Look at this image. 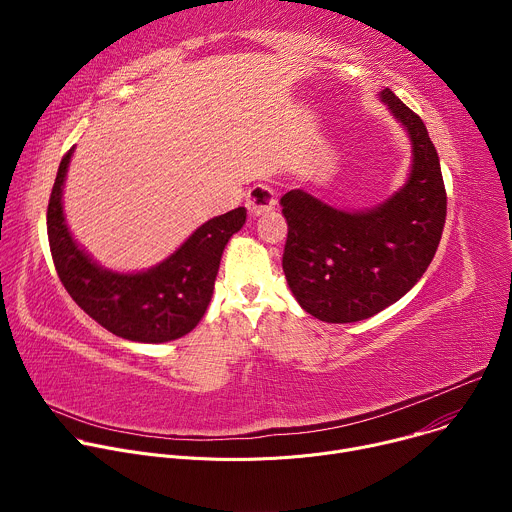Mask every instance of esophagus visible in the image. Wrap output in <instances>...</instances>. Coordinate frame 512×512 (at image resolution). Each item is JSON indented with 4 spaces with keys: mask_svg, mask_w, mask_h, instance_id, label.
Returning a JSON list of instances; mask_svg holds the SVG:
<instances>
[{
    "mask_svg": "<svg viewBox=\"0 0 512 512\" xmlns=\"http://www.w3.org/2000/svg\"><path fill=\"white\" fill-rule=\"evenodd\" d=\"M245 206L251 212V216H261L269 212L275 206V190L267 184H255L247 194Z\"/></svg>",
    "mask_w": 512,
    "mask_h": 512,
    "instance_id": "obj_1",
    "label": "esophagus"
}]
</instances>
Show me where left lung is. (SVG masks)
<instances>
[{"label":"left lung","mask_w":512,"mask_h":512,"mask_svg":"<svg viewBox=\"0 0 512 512\" xmlns=\"http://www.w3.org/2000/svg\"><path fill=\"white\" fill-rule=\"evenodd\" d=\"M383 103L409 133V180L383 204L346 212L304 190L281 196L283 273L291 294L330 324L367 320L401 300L429 267L446 225V186L425 123L393 91Z\"/></svg>","instance_id":"8db88e82"}]
</instances>
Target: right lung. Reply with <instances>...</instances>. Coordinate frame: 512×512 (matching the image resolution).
Returning a JSON list of instances; mask_svg holds the SVG:
<instances>
[{"label": "right lung", "mask_w": 512, "mask_h": 512, "mask_svg": "<svg viewBox=\"0 0 512 512\" xmlns=\"http://www.w3.org/2000/svg\"><path fill=\"white\" fill-rule=\"evenodd\" d=\"M70 148L52 186L46 227L56 273L77 306L105 330L133 342H168L188 334L204 316L229 239L247 218L243 206L210 218L160 265L141 273L99 267L70 237L62 214V186Z\"/></svg>", "instance_id": "1"}]
</instances>
